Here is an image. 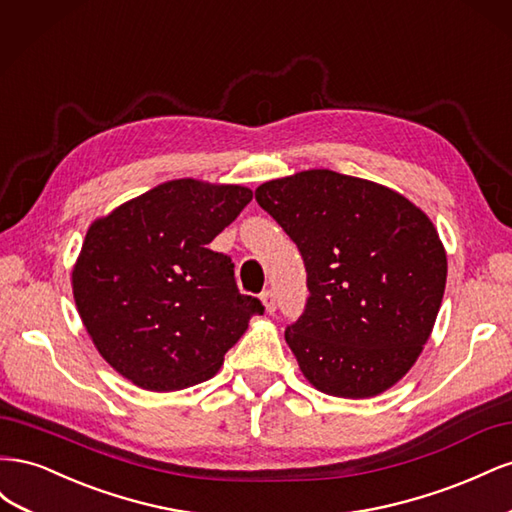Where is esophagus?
I'll use <instances>...</instances> for the list:
<instances>
[{"label":"esophagus","instance_id":"obj_1","mask_svg":"<svg viewBox=\"0 0 512 512\" xmlns=\"http://www.w3.org/2000/svg\"><path fill=\"white\" fill-rule=\"evenodd\" d=\"M260 303L265 305V312L267 314H273L275 312V294H273V290H265L260 294Z\"/></svg>","mask_w":512,"mask_h":512}]
</instances>
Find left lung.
<instances>
[{
  "label": "left lung",
  "instance_id": "left-lung-1",
  "mask_svg": "<svg viewBox=\"0 0 512 512\" xmlns=\"http://www.w3.org/2000/svg\"><path fill=\"white\" fill-rule=\"evenodd\" d=\"M297 243L307 305L286 342L314 389L367 399L404 378L436 324L446 252L438 230L386 185L314 168L256 188Z\"/></svg>",
  "mask_w": 512,
  "mask_h": 512
}]
</instances>
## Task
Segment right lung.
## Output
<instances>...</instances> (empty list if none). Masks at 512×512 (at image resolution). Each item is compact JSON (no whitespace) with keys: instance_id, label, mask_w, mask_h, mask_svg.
Returning <instances> with one entry per match:
<instances>
[{"instance_id":"obj_1","label":"right lung","mask_w":512,"mask_h":512,"mask_svg":"<svg viewBox=\"0 0 512 512\" xmlns=\"http://www.w3.org/2000/svg\"><path fill=\"white\" fill-rule=\"evenodd\" d=\"M252 200L243 185L175 179L89 226L72 294L91 342L145 391H181L218 374L265 312L241 294L235 262L209 243Z\"/></svg>"}]
</instances>
